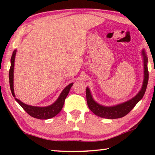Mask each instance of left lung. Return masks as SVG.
I'll return each instance as SVG.
<instances>
[{"instance_id": "1", "label": "left lung", "mask_w": 155, "mask_h": 155, "mask_svg": "<svg viewBox=\"0 0 155 155\" xmlns=\"http://www.w3.org/2000/svg\"><path fill=\"white\" fill-rule=\"evenodd\" d=\"M143 54L144 56V69H145V71H144L145 72V78H144L143 87H142L141 90L140 91L138 94L135 97H133L132 99H130V100L126 101L125 103L115 106V107H103V106L98 104L93 100L92 95L90 94V90L88 88H87L86 98L88 107L90 108V109L95 115L99 116L102 118H109V119L122 118L127 115L135 107V106L137 104V102L140 100H141L145 93L148 83V79H149V71H148V68L147 66V58L146 56L145 53L144 51H143Z\"/></svg>"}]
</instances>
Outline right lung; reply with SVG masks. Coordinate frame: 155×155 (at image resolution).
Wrapping results in <instances>:
<instances>
[{
	"instance_id": "1",
	"label": "right lung",
	"mask_w": 155,
	"mask_h": 155,
	"mask_svg": "<svg viewBox=\"0 0 155 155\" xmlns=\"http://www.w3.org/2000/svg\"><path fill=\"white\" fill-rule=\"evenodd\" d=\"M16 51H14L12 53V56L11 57V65H10V68L9 71V82H10V87L11 90L12 96L15 97L14 89H13V71H14V62H15V56ZM73 83L70 84L68 86L65 87L58 99H57L55 103L52 105L48 106L46 107H33V106H29L25 104L22 101H20L19 99L15 98V99L18 101V103L21 107L23 108V109L29 114V116H32L34 118H38V119H48V118L54 117L56 116L59 112L61 111L62 108L64 104L65 98L68 94L69 91L71 90V87L73 86Z\"/></svg>"
}]
</instances>
